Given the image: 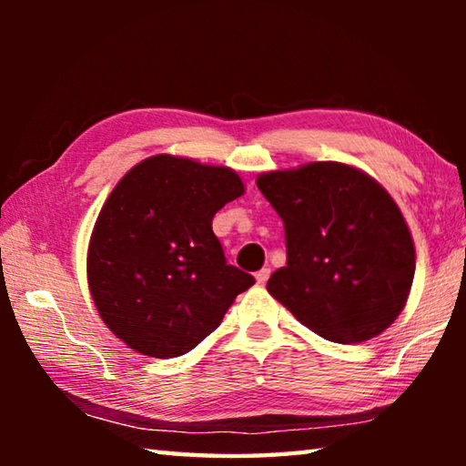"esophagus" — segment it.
Returning <instances> with one entry per match:
<instances>
[{"mask_svg": "<svg viewBox=\"0 0 466 466\" xmlns=\"http://www.w3.org/2000/svg\"><path fill=\"white\" fill-rule=\"evenodd\" d=\"M269 275H271V269H267V267H265V269H261V271H257L255 273V279H257L258 286H265L267 279H269Z\"/></svg>", "mask_w": 466, "mask_h": 466, "instance_id": "obj_1", "label": "esophagus"}]
</instances>
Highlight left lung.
<instances>
[{
	"instance_id": "obj_1",
	"label": "left lung",
	"mask_w": 466,
	"mask_h": 466,
	"mask_svg": "<svg viewBox=\"0 0 466 466\" xmlns=\"http://www.w3.org/2000/svg\"><path fill=\"white\" fill-rule=\"evenodd\" d=\"M258 191L286 230L288 265L267 289L314 333L361 343L405 309L415 273L411 232L372 177L341 162L265 172Z\"/></svg>"
}]
</instances>
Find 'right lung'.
Returning <instances> with one entry per match:
<instances>
[{
	"instance_id": "obj_1",
	"label": "right lung",
	"mask_w": 466,
	"mask_h": 466,
	"mask_svg": "<svg viewBox=\"0 0 466 466\" xmlns=\"http://www.w3.org/2000/svg\"><path fill=\"white\" fill-rule=\"evenodd\" d=\"M244 193L234 170L170 154L125 175L102 205L88 286L106 327L149 358L191 351L255 278L228 265L211 219Z\"/></svg>"
}]
</instances>
